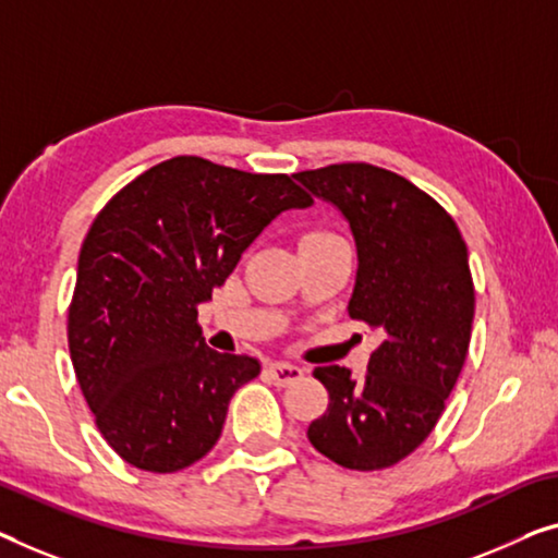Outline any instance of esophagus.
Returning <instances> with one entry per match:
<instances>
[{"label": "esophagus", "instance_id": "obj_1", "mask_svg": "<svg viewBox=\"0 0 558 558\" xmlns=\"http://www.w3.org/2000/svg\"><path fill=\"white\" fill-rule=\"evenodd\" d=\"M268 373L272 378V384L278 386H288V384H295V380H301L305 376V368H301V365H293V363H270L268 365Z\"/></svg>", "mask_w": 558, "mask_h": 558}]
</instances>
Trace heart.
<instances>
[{"label":"heart","mask_w":558,"mask_h":558,"mask_svg":"<svg viewBox=\"0 0 558 558\" xmlns=\"http://www.w3.org/2000/svg\"><path fill=\"white\" fill-rule=\"evenodd\" d=\"M323 232H328V230H311V232H305V235H323Z\"/></svg>","instance_id":"1"}]
</instances>
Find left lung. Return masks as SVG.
I'll return each instance as SVG.
<instances>
[{
    "label": "left lung",
    "instance_id": "8db88e82",
    "mask_svg": "<svg viewBox=\"0 0 558 558\" xmlns=\"http://www.w3.org/2000/svg\"><path fill=\"white\" fill-rule=\"evenodd\" d=\"M295 178L351 222L359 278L348 315L380 338L361 380L343 365L313 371L328 411L307 438L343 469H388L430 436L461 376L476 307L469 247L451 215L401 174L338 162Z\"/></svg>",
    "mask_w": 558,
    "mask_h": 558
}]
</instances>
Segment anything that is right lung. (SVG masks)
Returning <instances> with one entry per match:
<instances>
[{
	"label": "right lung",
	"mask_w": 558,
	"mask_h": 558,
	"mask_svg": "<svg viewBox=\"0 0 558 558\" xmlns=\"http://www.w3.org/2000/svg\"><path fill=\"white\" fill-rule=\"evenodd\" d=\"M293 178L178 155L128 182L89 226L66 343L97 430L135 469L203 459L232 393L260 373L251 355L205 345L197 305L276 215L313 203Z\"/></svg>",
	"instance_id": "1"
}]
</instances>
